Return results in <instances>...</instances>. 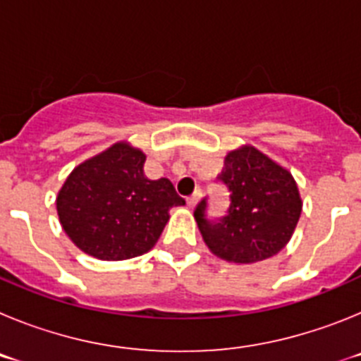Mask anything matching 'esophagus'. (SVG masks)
Wrapping results in <instances>:
<instances>
[{"label": "esophagus", "mask_w": 361, "mask_h": 361, "mask_svg": "<svg viewBox=\"0 0 361 361\" xmlns=\"http://www.w3.org/2000/svg\"><path fill=\"white\" fill-rule=\"evenodd\" d=\"M200 195H202V191H200V190H195V191H193V193H191V195L188 197V199H186L188 206H190V208H193V206H195V204L199 202Z\"/></svg>", "instance_id": "esophagus-1"}]
</instances>
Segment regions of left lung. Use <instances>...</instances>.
I'll use <instances>...</instances> for the list:
<instances>
[{"mask_svg":"<svg viewBox=\"0 0 361 361\" xmlns=\"http://www.w3.org/2000/svg\"><path fill=\"white\" fill-rule=\"evenodd\" d=\"M216 180L229 191L224 215H208V197L193 212L212 253L235 264L258 262L279 253L302 213L291 173L250 146L226 155Z\"/></svg>","mask_w":361,"mask_h":361,"instance_id":"obj_1","label":"left lung"}]
</instances>
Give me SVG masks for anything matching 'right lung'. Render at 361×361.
<instances>
[{
  "label": "right lung",
  "instance_id": "right-lung-1",
  "mask_svg": "<svg viewBox=\"0 0 361 361\" xmlns=\"http://www.w3.org/2000/svg\"><path fill=\"white\" fill-rule=\"evenodd\" d=\"M145 161L141 149L119 142L70 173L57 215L79 250L101 260L139 257L159 240L170 208L186 204L168 178L146 177Z\"/></svg>",
  "mask_w": 361,
  "mask_h": 361
}]
</instances>
